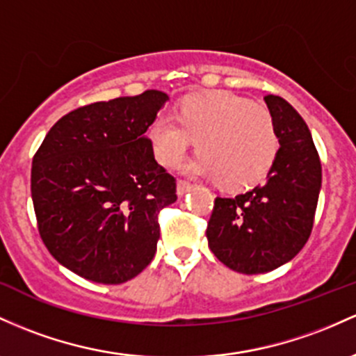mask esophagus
I'll list each match as a JSON object with an SVG mask.
<instances>
[{
	"mask_svg": "<svg viewBox=\"0 0 356 356\" xmlns=\"http://www.w3.org/2000/svg\"><path fill=\"white\" fill-rule=\"evenodd\" d=\"M193 184L191 182H186V181H179L177 182V194L179 196H184L186 193H189L191 189H193Z\"/></svg>",
	"mask_w": 356,
	"mask_h": 356,
	"instance_id": "34e87169",
	"label": "esophagus"
}]
</instances>
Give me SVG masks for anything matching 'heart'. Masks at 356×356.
I'll return each mask as SVG.
<instances>
[{
	"label": "heart",
	"instance_id": "1",
	"mask_svg": "<svg viewBox=\"0 0 356 356\" xmlns=\"http://www.w3.org/2000/svg\"><path fill=\"white\" fill-rule=\"evenodd\" d=\"M155 157L175 167L197 142L201 154L184 167L191 175L218 179L222 189L259 184L279 152L275 123L265 106L229 91L187 96L177 115H160L148 128Z\"/></svg>",
	"mask_w": 356,
	"mask_h": 356
}]
</instances>
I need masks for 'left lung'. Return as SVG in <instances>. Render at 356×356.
Wrapping results in <instances>:
<instances>
[{
    "mask_svg": "<svg viewBox=\"0 0 356 356\" xmlns=\"http://www.w3.org/2000/svg\"><path fill=\"white\" fill-rule=\"evenodd\" d=\"M264 99L280 145L265 184L214 199L206 229L216 259L248 275L270 272L302 250L321 191V162L306 121L280 96Z\"/></svg>",
    "mask_w": 356,
    "mask_h": 356,
    "instance_id": "left-lung-1",
    "label": "left lung"
}]
</instances>
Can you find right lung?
<instances>
[{"label":"right lung","mask_w":356,"mask_h":356,"mask_svg":"<svg viewBox=\"0 0 356 356\" xmlns=\"http://www.w3.org/2000/svg\"><path fill=\"white\" fill-rule=\"evenodd\" d=\"M169 101L162 91L81 106L50 128L32 162V199L47 250L70 272L123 284L157 252L159 211L175 181L154 157L147 130Z\"/></svg>","instance_id":"right-lung-1"}]
</instances>
